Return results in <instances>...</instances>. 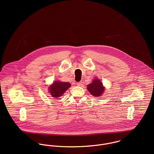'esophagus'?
Masks as SVG:
<instances>
[{"label": "esophagus", "mask_w": 154, "mask_h": 154, "mask_svg": "<svg viewBox=\"0 0 154 154\" xmlns=\"http://www.w3.org/2000/svg\"><path fill=\"white\" fill-rule=\"evenodd\" d=\"M82 85H83V84H82V82H77V85H78V86H79V87H81V86H82Z\"/></svg>", "instance_id": "esophagus-1"}]
</instances>
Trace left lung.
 I'll return each instance as SVG.
<instances>
[{
	"label": "left lung",
	"instance_id": "8db88e82",
	"mask_svg": "<svg viewBox=\"0 0 154 154\" xmlns=\"http://www.w3.org/2000/svg\"><path fill=\"white\" fill-rule=\"evenodd\" d=\"M88 91L91 95L95 97L101 96L105 90V87L103 85V82L98 79H94L93 81L87 85Z\"/></svg>",
	"mask_w": 154,
	"mask_h": 154
}]
</instances>
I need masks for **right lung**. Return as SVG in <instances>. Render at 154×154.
I'll return each instance as SVG.
<instances>
[{"label":"right lung","instance_id":"1","mask_svg":"<svg viewBox=\"0 0 154 154\" xmlns=\"http://www.w3.org/2000/svg\"><path fill=\"white\" fill-rule=\"evenodd\" d=\"M71 87L69 82H62L59 81H54L49 87V92L54 98H58L62 96L67 89Z\"/></svg>","mask_w":154,"mask_h":154}]
</instances>
